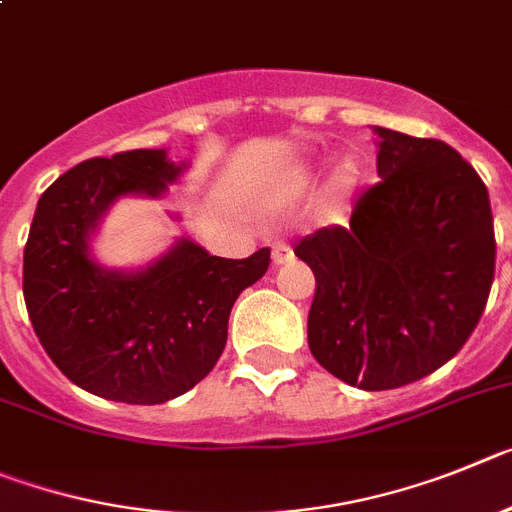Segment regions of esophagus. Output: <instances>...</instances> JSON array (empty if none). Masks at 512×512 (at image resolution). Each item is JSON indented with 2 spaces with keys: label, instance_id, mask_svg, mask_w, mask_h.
I'll return each instance as SVG.
<instances>
[{
  "label": "esophagus",
  "instance_id": "esophagus-1",
  "mask_svg": "<svg viewBox=\"0 0 512 512\" xmlns=\"http://www.w3.org/2000/svg\"><path fill=\"white\" fill-rule=\"evenodd\" d=\"M290 257H293V250H290V245H285V242H275V245H273V265H283V262H288Z\"/></svg>",
  "mask_w": 512,
  "mask_h": 512
}]
</instances>
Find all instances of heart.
Masks as SVG:
<instances>
[{"mask_svg": "<svg viewBox=\"0 0 512 512\" xmlns=\"http://www.w3.org/2000/svg\"><path fill=\"white\" fill-rule=\"evenodd\" d=\"M362 178H365V170H362L359 160L352 158V155H344V158L334 165L329 181H326V206H339L347 199H352V193L357 191Z\"/></svg>", "mask_w": 512, "mask_h": 512, "instance_id": "1", "label": "heart"}]
</instances>
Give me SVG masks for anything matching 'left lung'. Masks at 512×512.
<instances>
[{"mask_svg": "<svg viewBox=\"0 0 512 512\" xmlns=\"http://www.w3.org/2000/svg\"><path fill=\"white\" fill-rule=\"evenodd\" d=\"M377 186L349 227L296 245L316 275L308 347L362 390H393L446 365L485 311L495 275L490 196L441 140L375 127Z\"/></svg>", "mask_w": 512, "mask_h": 512, "instance_id": "8db88e82", "label": "left lung"}]
</instances>
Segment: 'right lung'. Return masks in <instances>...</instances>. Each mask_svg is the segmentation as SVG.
I'll use <instances>...</instances> for the list:
<instances>
[{
	"label": "right lung",
	"mask_w": 512,
	"mask_h": 512,
	"mask_svg": "<svg viewBox=\"0 0 512 512\" xmlns=\"http://www.w3.org/2000/svg\"><path fill=\"white\" fill-rule=\"evenodd\" d=\"M183 170L165 150L84 160L32 216L22 265L32 329L55 367L99 398L158 405L188 393L222 357L237 296L270 265L267 247L227 260L186 237L140 270L91 257V234L114 201L158 199Z\"/></svg>",
	"instance_id": "obj_1"
}]
</instances>
